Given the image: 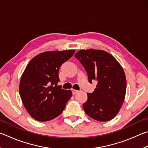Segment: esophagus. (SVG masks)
Masks as SVG:
<instances>
[{
  "instance_id": "34e87169",
  "label": "esophagus",
  "mask_w": 148,
  "mask_h": 148,
  "mask_svg": "<svg viewBox=\"0 0 148 148\" xmlns=\"http://www.w3.org/2000/svg\"><path fill=\"white\" fill-rule=\"evenodd\" d=\"M72 95H75V94H76L77 92H78V90H75V89H72Z\"/></svg>"
}]
</instances>
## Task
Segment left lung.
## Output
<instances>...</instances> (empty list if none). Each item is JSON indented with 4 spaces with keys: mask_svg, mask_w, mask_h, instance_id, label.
<instances>
[{
    "mask_svg": "<svg viewBox=\"0 0 148 148\" xmlns=\"http://www.w3.org/2000/svg\"><path fill=\"white\" fill-rule=\"evenodd\" d=\"M75 58L84 67L88 81L97 82L92 93H87V100L83 104L88 116L100 122L115 117L124 101L126 78L124 71L111 54L100 50H82Z\"/></svg>",
    "mask_w": 148,
    "mask_h": 148,
    "instance_id": "obj_1",
    "label": "left lung"
}]
</instances>
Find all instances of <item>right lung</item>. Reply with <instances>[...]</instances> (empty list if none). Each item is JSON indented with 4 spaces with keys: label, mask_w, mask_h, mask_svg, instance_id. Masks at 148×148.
I'll return each mask as SVG.
<instances>
[{
    "label": "right lung",
    "mask_w": 148,
    "mask_h": 148,
    "mask_svg": "<svg viewBox=\"0 0 148 148\" xmlns=\"http://www.w3.org/2000/svg\"><path fill=\"white\" fill-rule=\"evenodd\" d=\"M74 52L73 50L46 52L34 57L26 66L21 79L19 94L26 109L34 119L51 120L65 108L72 91L58 86L59 70Z\"/></svg>",
    "instance_id": "add662e5"
}]
</instances>
